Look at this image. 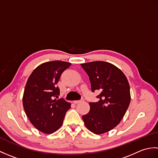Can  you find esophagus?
<instances>
[{"instance_id": "34e87169", "label": "esophagus", "mask_w": 158, "mask_h": 158, "mask_svg": "<svg viewBox=\"0 0 158 158\" xmlns=\"http://www.w3.org/2000/svg\"><path fill=\"white\" fill-rule=\"evenodd\" d=\"M83 101H84V99L82 98L81 100H75V101H73V102L75 104H77V103H80V102H83Z\"/></svg>"}]
</instances>
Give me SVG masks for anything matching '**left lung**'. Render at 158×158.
Returning a JSON list of instances; mask_svg holds the SVG:
<instances>
[{
    "instance_id": "obj_1",
    "label": "left lung",
    "mask_w": 158,
    "mask_h": 158,
    "mask_svg": "<svg viewBox=\"0 0 158 158\" xmlns=\"http://www.w3.org/2000/svg\"><path fill=\"white\" fill-rule=\"evenodd\" d=\"M81 66L89 76L92 91L100 92L98 101L89 102V111L82 118L89 131L101 135L118 125L125 115L131 99L129 83L122 70L110 63L95 61Z\"/></svg>"
}]
</instances>
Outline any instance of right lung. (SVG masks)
Returning a JSON list of instances; mask_svg holds the SVG:
<instances>
[{"instance_id": "1", "label": "right lung", "mask_w": 158, "mask_h": 158, "mask_svg": "<svg viewBox=\"0 0 158 158\" xmlns=\"http://www.w3.org/2000/svg\"><path fill=\"white\" fill-rule=\"evenodd\" d=\"M71 65L70 62H47L40 64L28 77L23 95V106L30 122L38 130L52 134L63 123L70 103L57 100L60 89L57 87L62 73Z\"/></svg>"}]
</instances>
